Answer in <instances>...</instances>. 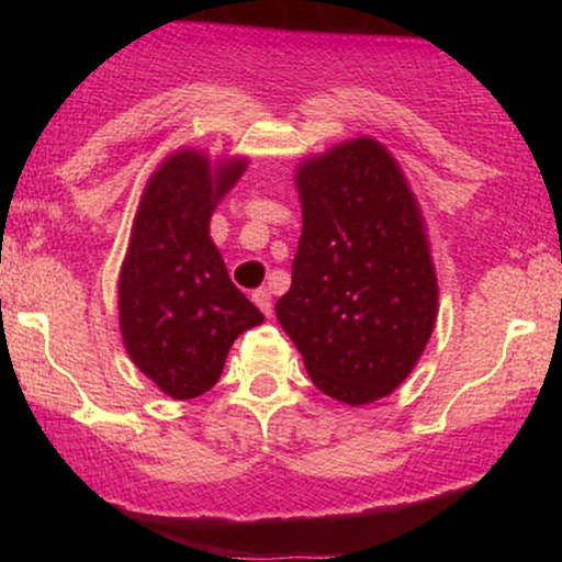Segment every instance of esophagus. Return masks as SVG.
<instances>
[{
    "label": "esophagus",
    "mask_w": 562,
    "mask_h": 562,
    "mask_svg": "<svg viewBox=\"0 0 562 562\" xmlns=\"http://www.w3.org/2000/svg\"><path fill=\"white\" fill-rule=\"evenodd\" d=\"M254 303L261 308L263 314H272V290H269V288H259V290H256V293H254Z\"/></svg>",
    "instance_id": "1"
}]
</instances>
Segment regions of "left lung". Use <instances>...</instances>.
<instances>
[{
    "label": "left lung",
    "instance_id": "1",
    "mask_svg": "<svg viewBox=\"0 0 562 562\" xmlns=\"http://www.w3.org/2000/svg\"><path fill=\"white\" fill-rule=\"evenodd\" d=\"M295 184L303 232L277 319L322 393L370 404L402 385L436 325L420 209L370 137L306 160Z\"/></svg>",
    "mask_w": 562,
    "mask_h": 562
}]
</instances>
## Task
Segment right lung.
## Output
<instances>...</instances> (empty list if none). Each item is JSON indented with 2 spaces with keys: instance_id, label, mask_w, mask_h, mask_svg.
I'll return each instance as SVG.
<instances>
[{
  "instance_id": "right-lung-1",
  "label": "right lung",
  "mask_w": 562,
  "mask_h": 562,
  "mask_svg": "<svg viewBox=\"0 0 562 562\" xmlns=\"http://www.w3.org/2000/svg\"><path fill=\"white\" fill-rule=\"evenodd\" d=\"M243 169L245 160H229L214 171L195 150L164 160L139 200L121 267V335L128 357L182 402L214 389L237 335L263 322L232 285L209 235L216 200Z\"/></svg>"
}]
</instances>
